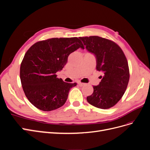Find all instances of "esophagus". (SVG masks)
<instances>
[{"label":"esophagus","mask_w":150,"mask_h":150,"mask_svg":"<svg viewBox=\"0 0 150 150\" xmlns=\"http://www.w3.org/2000/svg\"><path fill=\"white\" fill-rule=\"evenodd\" d=\"M78 84L80 86H84L85 85V83H81V82H79Z\"/></svg>","instance_id":"obj_1"}]
</instances>
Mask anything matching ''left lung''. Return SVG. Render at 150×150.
<instances>
[{
    "instance_id": "1",
    "label": "left lung",
    "mask_w": 150,
    "mask_h": 150,
    "mask_svg": "<svg viewBox=\"0 0 150 150\" xmlns=\"http://www.w3.org/2000/svg\"><path fill=\"white\" fill-rule=\"evenodd\" d=\"M88 51L95 54L96 70L104 75L93 93L86 98L92 106L109 109L123 96L129 83L130 74L128 62L122 50L115 42L97 36L80 37Z\"/></svg>"
}]
</instances>
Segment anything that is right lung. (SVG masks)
<instances>
[{
	"mask_svg": "<svg viewBox=\"0 0 150 150\" xmlns=\"http://www.w3.org/2000/svg\"><path fill=\"white\" fill-rule=\"evenodd\" d=\"M84 49L80 39L51 38L36 42L28 50L20 65V80L28 99L44 111L62 107L70 90L76 85L58 79L69 55L79 48Z\"/></svg>",
	"mask_w": 150,
	"mask_h": 150,
	"instance_id": "add662e5",
	"label": "right lung"
}]
</instances>
